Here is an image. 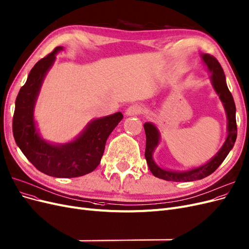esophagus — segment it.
<instances>
[{"label":"esophagus","mask_w":249,"mask_h":249,"mask_svg":"<svg viewBox=\"0 0 249 249\" xmlns=\"http://www.w3.org/2000/svg\"><path fill=\"white\" fill-rule=\"evenodd\" d=\"M143 112V109L139 105H131L125 110V114L128 116H136V115H140Z\"/></svg>","instance_id":"esophagus-1"}]
</instances>
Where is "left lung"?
I'll use <instances>...</instances> for the list:
<instances>
[{
	"label": "left lung",
	"mask_w": 249,
	"mask_h": 249,
	"mask_svg": "<svg viewBox=\"0 0 249 249\" xmlns=\"http://www.w3.org/2000/svg\"><path fill=\"white\" fill-rule=\"evenodd\" d=\"M203 59L205 64L207 65L209 71H211L212 76L211 80L213 88L219 95L221 102L224 103V106L227 111L228 116V137L224 144V146L218 151V153L209 162L202 167L196 168L194 170L187 171V172H172V171H166L160 169L156 165L152 159V152L154 148L159 144L160 136L159 132L153 124L146 123L144 124L145 134H146V148H145V158H146L147 165L149 167L150 172L158 178H161L167 181H194V180L203 179L209 176L215 171L221 162L225 160L231 149L233 148L236 138H237V123H236V106L233 99L232 93L229 90L226 82V76L224 70L217 59L211 54H204Z\"/></svg>",
	"instance_id": "left-lung-1"
}]
</instances>
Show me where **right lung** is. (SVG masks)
Listing matches in <instances>:
<instances>
[{
  "label": "right lung",
  "mask_w": 249,
  "mask_h": 249,
  "mask_svg": "<svg viewBox=\"0 0 249 249\" xmlns=\"http://www.w3.org/2000/svg\"><path fill=\"white\" fill-rule=\"evenodd\" d=\"M62 49V46L55 47L33 67L15 101L12 128L16 144L40 172L58 178H72L90 173L99 166L108 137L124 115L117 112L95 119L78 138L61 146L40 138L34 122V106L45 74L53 64L55 53Z\"/></svg>",
  "instance_id": "obj_1"
}]
</instances>
